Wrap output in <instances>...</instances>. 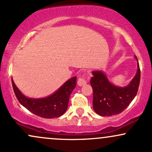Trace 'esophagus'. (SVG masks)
Returning a JSON list of instances; mask_svg holds the SVG:
<instances>
[{
    "instance_id": "1",
    "label": "esophagus",
    "mask_w": 152,
    "mask_h": 152,
    "mask_svg": "<svg viewBox=\"0 0 152 152\" xmlns=\"http://www.w3.org/2000/svg\"><path fill=\"white\" fill-rule=\"evenodd\" d=\"M77 83H78V85L79 86H83V85L86 84L87 81L86 80V78H85V76H83V77H80L79 78H78Z\"/></svg>"
}]
</instances>
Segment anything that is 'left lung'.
Masks as SVG:
<instances>
[{
	"label": "left lung",
	"instance_id": "left-lung-1",
	"mask_svg": "<svg viewBox=\"0 0 152 152\" xmlns=\"http://www.w3.org/2000/svg\"><path fill=\"white\" fill-rule=\"evenodd\" d=\"M137 61L138 59L137 57ZM137 72L129 84L116 86L109 81L103 71H93L90 81L93 88V108L97 114L109 116L122 112L137 95L140 83V69L137 63Z\"/></svg>",
	"mask_w": 152,
	"mask_h": 152
}]
</instances>
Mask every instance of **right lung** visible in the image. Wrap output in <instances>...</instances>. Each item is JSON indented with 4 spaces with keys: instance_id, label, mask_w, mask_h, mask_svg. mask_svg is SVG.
I'll return each instance as SVG.
<instances>
[{
    "instance_id": "obj_1",
    "label": "right lung",
    "mask_w": 152,
    "mask_h": 152,
    "mask_svg": "<svg viewBox=\"0 0 152 152\" xmlns=\"http://www.w3.org/2000/svg\"><path fill=\"white\" fill-rule=\"evenodd\" d=\"M15 96L20 104L33 114L43 118H52L62 116L66 112L73 90L76 86V77L65 82L53 94L42 99H31L25 96L11 78Z\"/></svg>"
}]
</instances>
